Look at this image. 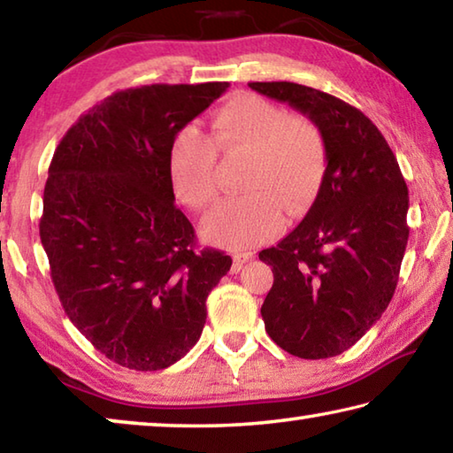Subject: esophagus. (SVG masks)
Here are the masks:
<instances>
[{
  "label": "esophagus",
  "mask_w": 453,
  "mask_h": 453,
  "mask_svg": "<svg viewBox=\"0 0 453 453\" xmlns=\"http://www.w3.org/2000/svg\"><path fill=\"white\" fill-rule=\"evenodd\" d=\"M250 259H251V254H235V256H234L232 270H234V272H240L242 267H243V264L250 262Z\"/></svg>",
  "instance_id": "obj_1"
}]
</instances>
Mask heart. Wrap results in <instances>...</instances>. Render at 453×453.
Listing matches in <instances>:
<instances>
[{
    "label": "heart",
    "mask_w": 453,
    "mask_h": 453,
    "mask_svg": "<svg viewBox=\"0 0 453 453\" xmlns=\"http://www.w3.org/2000/svg\"><path fill=\"white\" fill-rule=\"evenodd\" d=\"M243 157L237 189L202 221L208 242L229 250L262 243L281 227L283 210L310 208L326 172V142L308 116L288 113L256 94H240L218 107L208 137L186 127L173 137L167 175L178 202L203 211L216 199V159Z\"/></svg>",
    "instance_id": "b5f03b06"
}]
</instances>
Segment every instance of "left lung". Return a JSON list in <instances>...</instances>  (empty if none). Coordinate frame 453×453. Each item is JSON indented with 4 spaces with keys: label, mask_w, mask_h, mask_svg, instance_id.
<instances>
[{
    "label": "left lung",
    "mask_w": 453,
    "mask_h": 453,
    "mask_svg": "<svg viewBox=\"0 0 453 453\" xmlns=\"http://www.w3.org/2000/svg\"><path fill=\"white\" fill-rule=\"evenodd\" d=\"M250 88L302 111L326 142L316 202L294 232L259 251L273 272L265 332L291 356H340L392 302L410 235L408 186L386 137L354 105L291 81Z\"/></svg>",
    "instance_id": "left-lung-1"
}]
</instances>
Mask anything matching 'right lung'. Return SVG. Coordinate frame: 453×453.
Wrapping results in <instances>:
<instances>
[{"label":"right lung","mask_w":453,"mask_h":453,"mask_svg":"<svg viewBox=\"0 0 453 453\" xmlns=\"http://www.w3.org/2000/svg\"><path fill=\"white\" fill-rule=\"evenodd\" d=\"M227 81L118 91L67 129L50 165L40 221L67 318L129 370L170 367L196 346L205 300L232 267L196 251L167 175L173 137Z\"/></svg>","instance_id":"obj_1"}]
</instances>
